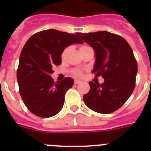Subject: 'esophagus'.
Here are the masks:
<instances>
[{"label":"esophagus","mask_w":151,"mask_h":151,"mask_svg":"<svg viewBox=\"0 0 151 151\" xmlns=\"http://www.w3.org/2000/svg\"><path fill=\"white\" fill-rule=\"evenodd\" d=\"M75 84H78V83H80V82H82V81H81V80H78V79H75Z\"/></svg>","instance_id":"1"}]
</instances>
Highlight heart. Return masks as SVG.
Returning <instances> with one entry per match:
<instances>
[{"label": "heart", "instance_id": "b5f03b06", "mask_svg": "<svg viewBox=\"0 0 151 151\" xmlns=\"http://www.w3.org/2000/svg\"><path fill=\"white\" fill-rule=\"evenodd\" d=\"M85 47V46H82V47H80V49L82 48V47ZM66 50H64V51L63 52L62 57H63L64 56H65V54H66ZM74 73H75V74H76V76H82V71H80V70H75Z\"/></svg>", "mask_w": 151, "mask_h": 151}]
</instances>
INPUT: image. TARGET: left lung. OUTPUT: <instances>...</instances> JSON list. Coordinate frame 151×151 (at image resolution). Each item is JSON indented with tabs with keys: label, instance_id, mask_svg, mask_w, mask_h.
I'll list each match as a JSON object with an SVG mask.
<instances>
[{
	"label": "left lung",
	"instance_id": "obj_1",
	"mask_svg": "<svg viewBox=\"0 0 151 151\" xmlns=\"http://www.w3.org/2000/svg\"><path fill=\"white\" fill-rule=\"evenodd\" d=\"M76 35L94 49L91 72L104 78L102 84L88 82L90 91L83 96L84 102L97 113H113L129 99L135 86L138 64L132 49L122 37L106 31Z\"/></svg>",
	"mask_w": 151,
	"mask_h": 151
}]
</instances>
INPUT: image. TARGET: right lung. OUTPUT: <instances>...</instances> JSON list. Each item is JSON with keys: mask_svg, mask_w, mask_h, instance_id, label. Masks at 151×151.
Instances as JSON below:
<instances>
[{"mask_svg": "<svg viewBox=\"0 0 151 151\" xmlns=\"http://www.w3.org/2000/svg\"><path fill=\"white\" fill-rule=\"evenodd\" d=\"M82 44L76 35L47 29L31 36L24 45L17 69V82L24 104L33 114L42 118L55 116L62 110L66 91L74 80L65 78L54 82L53 67L61 64L64 49Z\"/></svg>", "mask_w": 151, "mask_h": 151, "instance_id": "right-lung-1", "label": "right lung"}]
</instances>
